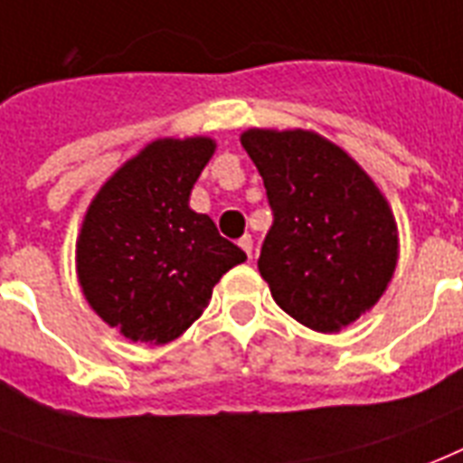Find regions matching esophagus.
<instances>
[{"label": "esophagus", "mask_w": 463, "mask_h": 463, "mask_svg": "<svg viewBox=\"0 0 463 463\" xmlns=\"http://www.w3.org/2000/svg\"><path fill=\"white\" fill-rule=\"evenodd\" d=\"M238 245L245 250L247 257H252V235H242V238L238 240Z\"/></svg>", "instance_id": "esophagus-1"}]
</instances>
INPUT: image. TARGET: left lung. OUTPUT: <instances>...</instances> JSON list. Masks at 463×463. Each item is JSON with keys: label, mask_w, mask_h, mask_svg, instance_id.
<instances>
[{"label": "left lung", "mask_w": 463, "mask_h": 463, "mask_svg": "<svg viewBox=\"0 0 463 463\" xmlns=\"http://www.w3.org/2000/svg\"><path fill=\"white\" fill-rule=\"evenodd\" d=\"M240 143L262 175L274 216L257 260L274 301L317 333L347 327L396 271L388 201L342 147L313 130L250 128Z\"/></svg>", "instance_id": "1"}]
</instances>
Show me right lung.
Returning a JSON list of instances; mask_svg holds the SVG:
<instances>
[{
	"mask_svg": "<svg viewBox=\"0 0 463 463\" xmlns=\"http://www.w3.org/2000/svg\"><path fill=\"white\" fill-rule=\"evenodd\" d=\"M216 143L162 137L130 157L87 208L77 277L97 316L133 342L167 345L247 255L189 196Z\"/></svg>",
	"mask_w": 463,
	"mask_h": 463,
	"instance_id": "obj_1",
	"label": "right lung"
}]
</instances>
